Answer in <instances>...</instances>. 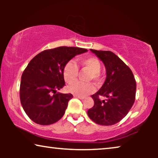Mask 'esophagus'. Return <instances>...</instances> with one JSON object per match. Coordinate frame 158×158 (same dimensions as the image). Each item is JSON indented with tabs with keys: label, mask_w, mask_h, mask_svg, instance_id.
Listing matches in <instances>:
<instances>
[{
	"label": "esophagus",
	"mask_w": 158,
	"mask_h": 158,
	"mask_svg": "<svg viewBox=\"0 0 158 158\" xmlns=\"http://www.w3.org/2000/svg\"><path fill=\"white\" fill-rule=\"evenodd\" d=\"M74 97H75V98H77L81 99V100H83V99H85V98H84V97H81V96H74Z\"/></svg>",
	"instance_id": "obj_1"
}]
</instances>
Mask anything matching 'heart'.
<instances>
[{"label":"heart","mask_w":158,"mask_h":158,"mask_svg":"<svg viewBox=\"0 0 158 158\" xmlns=\"http://www.w3.org/2000/svg\"><path fill=\"white\" fill-rule=\"evenodd\" d=\"M77 64L81 66L83 70L90 71V74L88 77V80H94L96 82L100 81L101 64L98 59L94 57L81 58L77 60ZM63 76L64 81L68 83H71L76 81L78 76V68L74 62H67L63 68ZM94 85L90 83H85L77 81L68 86L69 92L81 97L88 96L94 92Z\"/></svg>","instance_id":"heart-1"}]
</instances>
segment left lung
Listing matches in <instances>:
<instances>
[{
    "instance_id": "1",
    "label": "left lung",
    "mask_w": 158,
    "mask_h": 158,
    "mask_svg": "<svg viewBox=\"0 0 158 158\" xmlns=\"http://www.w3.org/2000/svg\"><path fill=\"white\" fill-rule=\"evenodd\" d=\"M90 51L104 64L106 78L100 90L91 96L94 106L88 109V115L98 124H115L126 116L135 103V77L130 68L112 52L91 49ZM100 96L107 99L101 101Z\"/></svg>"
}]
</instances>
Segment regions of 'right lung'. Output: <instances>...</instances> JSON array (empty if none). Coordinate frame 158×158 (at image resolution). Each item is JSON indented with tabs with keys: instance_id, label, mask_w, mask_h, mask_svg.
Segmentation results:
<instances>
[{
	"instance_id": "add662e5",
	"label": "right lung",
	"mask_w": 158,
	"mask_h": 158,
	"mask_svg": "<svg viewBox=\"0 0 158 158\" xmlns=\"http://www.w3.org/2000/svg\"><path fill=\"white\" fill-rule=\"evenodd\" d=\"M86 49L60 47L36 55L21 75L20 100L23 110L34 122L49 125L61 118L73 98L71 94L57 93L64 86L63 68L75 55Z\"/></svg>"
}]
</instances>
